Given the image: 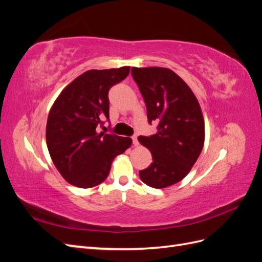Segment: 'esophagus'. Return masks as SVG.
Wrapping results in <instances>:
<instances>
[{
    "label": "esophagus",
    "mask_w": 262,
    "mask_h": 262,
    "mask_svg": "<svg viewBox=\"0 0 262 262\" xmlns=\"http://www.w3.org/2000/svg\"><path fill=\"white\" fill-rule=\"evenodd\" d=\"M131 139H132V142H133L134 145H138V144H139V142H138V134H133V136L131 137Z\"/></svg>",
    "instance_id": "esophagus-1"
}]
</instances>
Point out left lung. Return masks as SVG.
Wrapping results in <instances>:
<instances>
[{
    "instance_id": "left-lung-1",
    "label": "left lung",
    "mask_w": 262,
    "mask_h": 262,
    "mask_svg": "<svg viewBox=\"0 0 262 262\" xmlns=\"http://www.w3.org/2000/svg\"><path fill=\"white\" fill-rule=\"evenodd\" d=\"M131 74L144 99L147 121L157 123L153 136L139 141L152 153L153 163L140 170L145 185L162 189L184 179L204 143V120L190 87L166 68H132Z\"/></svg>"
}]
</instances>
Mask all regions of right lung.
<instances>
[{"instance_id":"add662e5","label":"right lung","mask_w":262,"mask_h":262,"mask_svg":"<svg viewBox=\"0 0 262 262\" xmlns=\"http://www.w3.org/2000/svg\"><path fill=\"white\" fill-rule=\"evenodd\" d=\"M130 67L90 70L69 84L49 113L46 139L55 167L71 185L92 188L105 181L114 158L131 146L130 138L99 132L109 121L108 92Z\"/></svg>"}]
</instances>
